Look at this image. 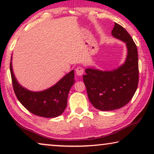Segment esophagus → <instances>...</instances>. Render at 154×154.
Wrapping results in <instances>:
<instances>
[{
  "label": "esophagus",
  "mask_w": 154,
  "mask_h": 154,
  "mask_svg": "<svg viewBox=\"0 0 154 154\" xmlns=\"http://www.w3.org/2000/svg\"><path fill=\"white\" fill-rule=\"evenodd\" d=\"M75 73H76L78 76H82L84 74V69L81 66H78L76 69H75Z\"/></svg>",
  "instance_id": "esophagus-1"
}]
</instances>
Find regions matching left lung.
Listing matches in <instances>:
<instances>
[{
  "mask_svg": "<svg viewBox=\"0 0 154 154\" xmlns=\"http://www.w3.org/2000/svg\"><path fill=\"white\" fill-rule=\"evenodd\" d=\"M112 36L126 44L128 53L125 63L112 71L86 69L83 81L88 99L97 109L114 110L123 107L132 99L139 81L137 46L129 33L115 23Z\"/></svg>",
  "mask_w": 154,
  "mask_h": 154,
  "instance_id": "left-lung-1",
  "label": "left lung"
}]
</instances>
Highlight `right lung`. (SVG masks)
<instances>
[{
    "label": "right lung",
    "instance_id": "right-lung-1",
    "mask_svg": "<svg viewBox=\"0 0 154 154\" xmlns=\"http://www.w3.org/2000/svg\"><path fill=\"white\" fill-rule=\"evenodd\" d=\"M12 60V58H11ZM12 85L17 99L31 113L39 117L53 118L60 115L67 105V97L74 83V71L66 74L55 85L42 92H31L17 82L10 62Z\"/></svg>",
    "mask_w": 154,
    "mask_h": 154
}]
</instances>
